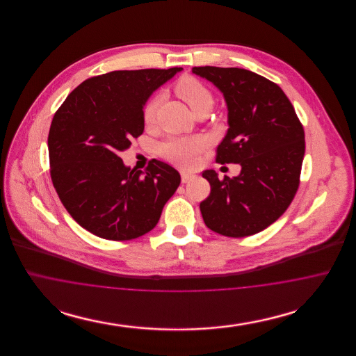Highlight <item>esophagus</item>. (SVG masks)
I'll return each mask as SVG.
<instances>
[{
  "label": "esophagus",
  "mask_w": 356,
  "mask_h": 356,
  "mask_svg": "<svg viewBox=\"0 0 356 356\" xmlns=\"http://www.w3.org/2000/svg\"><path fill=\"white\" fill-rule=\"evenodd\" d=\"M192 179H195V175L188 173V172H181V183H188V181H191Z\"/></svg>",
  "instance_id": "34e87169"
}]
</instances>
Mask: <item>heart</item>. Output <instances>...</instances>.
Returning <instances> with one entry per match:
<instances>
[{"label": "heart", "mask_w": 356, "mask_h": 356, "mask_svg": "<svg viewBox=\"0 0 356 356\" xmlns=\"http://www.w3.org/2000/svg\"><path fill=\"white\" fill-rule=\"evenodd\" d=\"M176 93L189 105L195 115L207 113L213 104V96L208 86L193 76H184L177 80L175 85ZM159 97L153 96L144 106L143 121L147 127H152L156 121V113L159 108ZM207 143L200 136H173L159 145V153L161 157L170 163L183 167H195L199 154L203 152Z\"/></svg>", "instance_id": "1"}]
</instances>
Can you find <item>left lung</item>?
<instances>
[{
  "label": "left lung",
  "instance_id": "obj_1",
  "mask_svg": "<svg viewBox=\"0 0 356 356\" xmlns=\"http://www.w3.org/2000/svg\"><path fill=\"white\" fill-rule=\"evenodd\" d=\"M216 85L228 106V132L216 149V163L240 164L237 177L211 184L200 203L205 225L222 236L244 237L266 229L292 203L300 184L305 129L282 88L243 68L193 67Z\"/></svg>",
  "mask_w": 356,
  "mask_h": 356
}]
</instances>
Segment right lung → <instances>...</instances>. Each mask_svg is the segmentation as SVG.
<instances>
[{
  "label": "right lung",
  "instance_id": "right-lung-1",
  "mask_svg": "<svg viewBox=\"0 0 356 356\" xmlns=\"http://www.w3.org/2000/svg\"><path fill=\"white\" fill-rule=\"evenodd\" d=\"M181 68L113 70L74 88L48 136L53 186L69 215L96 236L124 241L152 231L180 175L152 159L141 170L119 153L144 132L143 105Z\"/></svg>",
  "mask_w": 356,
  "mask_h": 356
}]
</instances>
